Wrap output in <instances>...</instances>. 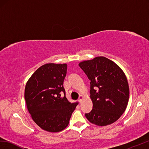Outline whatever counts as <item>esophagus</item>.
<instances>
[{
    "label": "esophagus",
    "mask_w": 149,
    "mask_h": 149,
    "mask_svg": "<svg viewBox=\"0 0 149 149\" xmlns=\"http://www.w3.org/2000/svg\"><path fill=\"white\" fill-rule=\"evenodd\" d=\"M82 98H83V96H82V95H80L79 96V102H81V101H82Z\"/></svg>",
    "instance_id": "1"
}]
</instances>
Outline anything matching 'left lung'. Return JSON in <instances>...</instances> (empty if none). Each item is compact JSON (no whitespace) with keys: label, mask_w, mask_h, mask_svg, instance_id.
<instances>
[{"label":"left lung","mask_w":149,"mask_h":149,"mask_svg":"<svg viewBox=\"0 0 149 149\" xmlns=\"http://www.w3.org/2000/svg\"><path fill=\"white\" fill-rule=\"evenodd\" d=\"M90 81L91 111L85 113L89 122L100 126L111 124L125 111L130 89L127 78L118 65L98 56L79 64Z\"/></svg>","instance_id":"1"}]
</instances>
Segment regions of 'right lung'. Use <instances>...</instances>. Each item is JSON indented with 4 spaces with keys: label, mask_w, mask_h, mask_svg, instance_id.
I'll use <instances>...</instances> for the list:
<instances>
[{
    "label": "right lung",
    "mask_w": 149,
    "mask_h": 149,
    "mask_svg": "<svg viewBox=\"0 0 149 149\" xmlns=\"http://www.w3.org/2000/svg\"><path fill=\"white\" fill-rule=\"evenodd\" d=\"M67 69L66 63L45 64L34 72L25 86L28 110L33 121L49 132H60L67 127L78 104L68 102L65 96L63 81Z\"/></svg>",
    "instance_id": "1"
}]
</instances>
